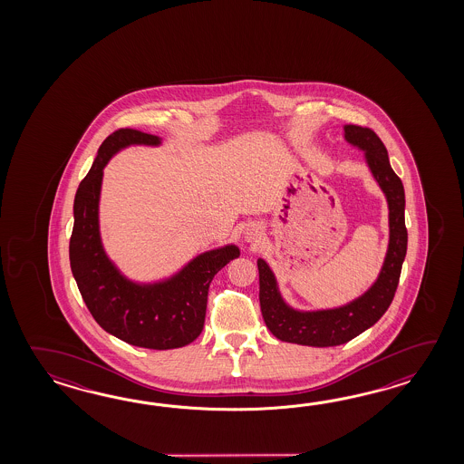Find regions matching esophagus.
Returning <instances> with one entry per match:
<instances>
[{"label":"esophagus","mask_w":464,"mask_h":464,"mask_svg":"<svg viewBox=\"0 0 464 464\" xmlns=\"http://www.w3.org/2000/svg\"><path fill=\"white\" fill-rule=\"evenodd\" d=\"M262 228L260 226H256V224H250V226H246V230H244V240H246V244H256L258 242L260 238H262Z\"/></svg>","instance_id":"obj_1"}]
</instances>
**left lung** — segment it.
I'll return each mask as SVG.
<instances>
[{
    "mask_svg": "<svg viewBox=\"0 0 464 464\" xmlns=\"http://www.w3.org/2000/svg\"><path fill=\"white\" fill-rule=\"evenodd\" d=\"M343 136L352 148L363 152L366 168L382 188L388 206V246L375 282L362 295L334 308L300 310L286 302L276 274L264 258L256 260L260 282V310L266 328L288 343L306 346H336L363 334L388 310L393 300L408 244L404 227V188L401 179L390 166L388 150L372 129L343 126Z\"/></svg>",
    "mask_w": 464,
    "mask_h": 464,
    "instance_id": "8db88e82",
    "label": "left lung"
}]
</instances>
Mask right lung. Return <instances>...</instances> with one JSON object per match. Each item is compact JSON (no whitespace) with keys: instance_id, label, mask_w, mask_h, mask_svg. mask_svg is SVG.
<instances>
[{"instance_id":"obj_1","label":"right lung","mask_w":464,"mask_h":464,"mask_svg":"<svg viewBox=\"0 0 464 464\" xmlns=\"http://www.w3.org/2000/svg\"><path fill=\"white\" fill-rule=\"evenodd\" d=\"M130 146L159 148L162 139L136 129H119L101 144L74 198L71 270L91 315L108 334L129 345L180 348L200 335L208 285L222 266L240 256V250L236 244L210 248L190 258L176 274L152 282L124 276L102 244L99 202L104 168Z\"/></svg>"}]
</instances>
